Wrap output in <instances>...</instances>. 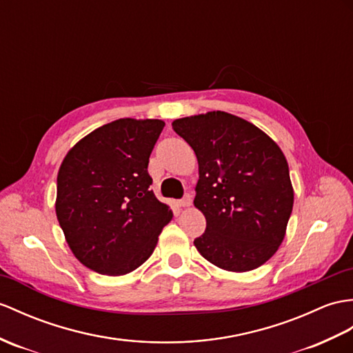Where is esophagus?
Returning <instances> with one entry per match:
<instances>
[{
  "label": "esophagus",
  "instance_id": "1",
  "mask_svg": "<svg viewBox=\"0 0 353 353\" xmlns=\"http://www.w3.org/2000/svg\"><path fill=\"white\" fill-rule=\"evenodd\" d=\"M191 204H192V195H190V194H186L182 200H179L180 208H188V206H191Z\"/></svg>",
  "mask_w": 353,
  "mask_h": 353
}]
</instances>
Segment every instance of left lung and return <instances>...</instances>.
Returning <instances> with one entry per match:
<instances>
[{
	"instance_id": "obj_1",
	"label": "left lung",
	"mask_w": 353,
	"mask_h": 353,
	"mask_svg": "<svg viewBox=\"0 0 353 353\" xmlns=\"http://www.w3.org/2000/svg\"><path fill=\"white\" fill-rule=\"evenodd\" d=\"M192 147L200 179L195 208L206 232L194 245L215 266L247 272L274 256L293 208L289 165L280 147L252 123L224 111L173 121Z\"/></svg>"
}]
</instances>
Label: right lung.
<instances>
[{
  "label": "right lung",
  "mask_w": 353,
  "mask_h": 353,
  "mask_svg": "<svg viewBox=\"0 0 353 353\" xmlns=\"http://www.w3.org/2000/svg\"><path fill=\"white\" fill-rule=\"evenodd\" d=\"M165 123L119 119L72 147L57 176L55 212L72 252L103 275L152 256L173 212L150 190L149 158Z\"/></svg>",
  "instance_id": "right-lung-1"
}]
</instances>
